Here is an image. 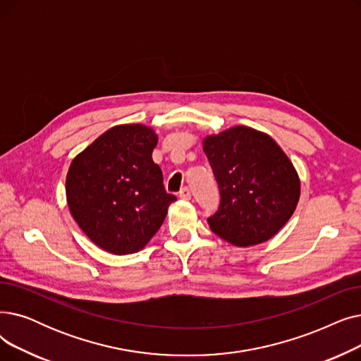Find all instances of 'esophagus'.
I'll return each mask as SVG.
<instances>
[{
    "instance_id": "obj_1",
    "label": "esophagus",
    "mask_w": 361,
    "mask_h": 361,
    "mask_svg": "<svg viewBox=\"0 0 361 361\" xmlns=\"http://www.w3.org/2000/svg\"><path fill=\"white\" fill-rule=\"evenodd\" d=\"M179 197L182 198V200H191V190L190 188H182L180 190V192H179Z\"/></svg>"
}]
</instances>
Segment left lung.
Here are the masks:
<instances>
[{
    "label": "left lung",
    "mask_w": 361,
    "mask_h": 361,
    "mask_svg": "<svg viewBox=\"0 0 361 361\" xmlns=\"http://www.w3.org/2000/svg\"><path fill=\"white\" fill-rule=\"evenodd\" d=\"M202 149L220 191L210 229L241 248L269 241L300 201L301 183L293 161L270 135L241 125L207 135Z\"/></svg>",
    "instance_id": "8db88e82"
}]
</instances>
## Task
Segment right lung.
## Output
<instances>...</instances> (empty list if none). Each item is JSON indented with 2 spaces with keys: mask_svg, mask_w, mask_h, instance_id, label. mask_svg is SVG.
<instances>
[{
  "mask_svg": "<svg viewBox=\"0 0 361 361\" xmlns=\"http://www.w3.org/2000/svg\"><path fill=\"white\" fill-rule=\"evenodd\" d=\"M159 142L142 123L106 130L72 160L66 178L68 212L91 241L110 254L141 251L176 201L164 191L151 152Z\"/></svg>",
  "mask_w": 361,
  "mask_h": 361,
  "instance_id": "obj_1",
  "label": "right lung"
}]
</instances>
